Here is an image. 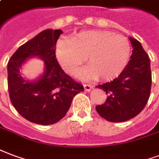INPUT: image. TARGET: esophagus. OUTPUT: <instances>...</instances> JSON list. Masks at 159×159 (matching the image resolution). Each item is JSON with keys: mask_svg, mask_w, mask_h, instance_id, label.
I'll list each match as a JSON object with an SVG mask.
<instances>
[{"mask_svg": "<svg viewBox=\"0 0 159 159\" xmlns=\"http://www.w3.org/2000/svg\"><path fill=\"white\" fill-rule=\"evenodd\" d=\"M84 89L85 91H90L93 89V85L89 84H84Z\"/></svg>", "mask_w": 159, "mask_h": 159, "instance_id": "1", "label": "esophagus"}]
</instances>
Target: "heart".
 Instances as JSON below:
<instances>
[{"mask_svg":"<svg viewBox=\"0 0 159 159\" xmlns=\"http://www.w3.org/2000/svg\"><path fill=\"white\" fill-rule=\"evenodd\" d=\"M130 54L131 44L126 37L103 30L80 32L56 45L58 61L70 75H75L85 58L89 65L78 72L84 80L116 78L126 66Z\"/></svg>","mask_w":159,"mask_h":159,"instance_id":"1","label":"heart"}]
</instances>
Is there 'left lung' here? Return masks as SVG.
<instances>
[{"instance_id": "8db88e82", "label": "left lung", "mask_w": 159, "mask_h": 159, "mask_svg": "<svg viewBox=\"0 0 159 159\" xmlns=\"http://www.w3.org/2000/svg\"><path fill=\"white\" fill-rule=\"evenodd\" d=\"M131 60L113 80L99 84L107 95L105 103L95 107L101 117L111 122H122L138 116L148 101L152 74L150 59L138 40L130 39Z\"/></svg>"}]
</instances>
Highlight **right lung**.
<instances>
[{"label":"right lung","mask_w":159,"mask_h":159,"mask_svg":"<svg viewBox=\"0 0 159 159\" xmlns=\"http://www.w3.org/2000/svg\"><path fill=\"white\" fill-rule=\"evenodd\" d=\"M61 30H44L21 45L7 64L9 96L19 114L33 123L52 125L66 115L73 98L84 90L81 84L66 75L56 58V43ZM44 60L45 71L36 81H26L20 69L27 57Z\"/></svg>","instance_id":"1"}]
</instances>
